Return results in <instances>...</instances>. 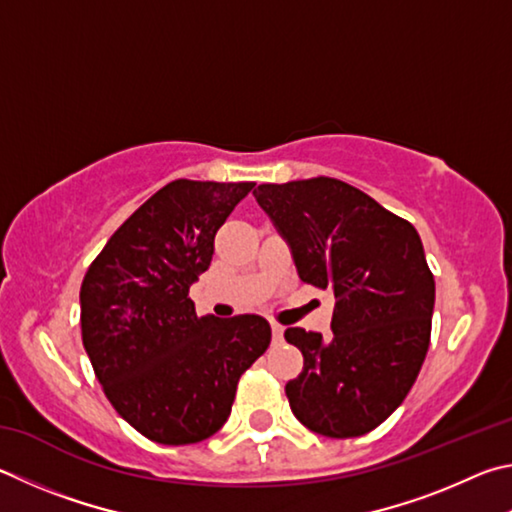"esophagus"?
Listing matches in <instances>:
<instances>
[{
    "mask_svg": "<svg viewBox=\"0 0 512 512\" xmlns=\"http://www.w3.org/2000/svg\"><path fill=\"white\" fill-rule=\"evenodd\" d=\"M283 333H285V328H283L281 324H272V339H274V344H281V342H283Z\"/></svg>",
    "mask_w": 512,
    "mask_h": 512,
    "instance_id": "1",
    "label": "esophagus"
}]
</instances>
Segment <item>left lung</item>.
<instances>
[{"label": "left lung", "mask_w": 512, "mask_h": 512, "mask_svg": "<svg viewBox=\"0 0 512 512\" xmlns=\"http://www.w3.org/2000/svg\"><path fill=\"white\" fill-rule=\"evenodd\" d=\"M254 197L299 279L335 294L328 342L285 330L303 355L285 384L292 414L328 438L369 434L407 398L429 348L436 288L418 231L333 177L261 184Z\"/></svg>", "instance_id": "left-lung-1"}]
</instances>
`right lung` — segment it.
<instances>
[{
	"instance_id": "right-lung-1",
	"label": "right lung",
	"mask_w": 512,
	"mask_h": 512,
	"mask_svg": "<svg viewBox=\"0 0 512 512\" xmlns=\"http://www.w3.org/2000/svg\"><path fill=\"white\" fill-rule=\"evenodd\" d=\"M254 186L166 184L114 231L80 285L96 378L119 416L155 443H200L218 432L240 375L270 346L263 317H197L188 299L209 270L215 233Z\"/></svg>"
}]
</instances>
